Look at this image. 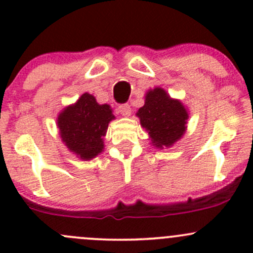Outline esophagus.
<instances>
[{
    "instance_id": "1",
    "label": "esophagus",
    "mask_w": 253,
    "mask_h": 253,
    "mask_svg": "<svg viewBox=\"0 0 253 253\" xmlns=\"http://www.w3.org/2000/svg\"><path fill=\"white\" fill-rule=\"evenodd\" d=\"M119 112L125 117L131 116V112H132L131 106H129L128 104H122V105L119 106Z\"/></svg>"
}]
</instances>
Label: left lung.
<instances>
[{"label":"left lung","mask_w":253,"mask_h":253,"mask_svg":"<svg viewBox=\"0 0 253 253\" xmlns=\"http://www.w3.org/2000/svg\"><path fill=\"white\" fill-rule=\"evenodd\" d=\"M141 126L148 132L150 144L158 149L170 148L187 129V108L165 89L155 86L145 93L144 105L137 111Z\"/></svg>","instance_id":"obj_1"}]
</instances>
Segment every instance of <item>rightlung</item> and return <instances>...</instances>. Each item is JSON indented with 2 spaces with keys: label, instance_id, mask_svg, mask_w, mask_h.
I'll return each mask as SVG.
<instances>
[{
  "label": "right lung",
  "instance_id": "obj_1",
  "mask_svg": "<svg viewBox=\"0 0 253 253\" xmlns=\"http://www.w3.org/2000/svg\"><path fill=\"white\" fill-rule=\"evenodd\" d=\"M115 120L109 104H99L95 96L84 93L75 104L66 106L57 116L60 138L81 160H91L104 150V137Z\"/></svg>",
  "mask_w": 253,
  "mask_h": 253
}]
</instances>
